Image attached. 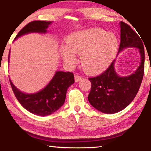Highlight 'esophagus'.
I'll return each instance as SVG.
<instances>
[{
  "mask_svg": "<svg viewBox=\"0 0 151 151\" xmlns=\"http://www.w3.org/2000/svg\"><path fill=\"white\" fill-rule=\"evenodd\" d=\"M81 79H82V77L79 76L78 74H75V76H74V80H75V82H79V81L81 80Z\"/></svg>",
  "mask_w": 151,
  "mask_h": 151,
  "instance_id": "esophagus-1",
  "label": "esophagus"
}]
</instances>
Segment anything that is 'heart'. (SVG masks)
I'll list each match as a JSON object with an SVG mask.
<instances>
[{"label":"heart","mask_w":151,"mask_h":151,"mask_svg":"<svg viewBox=\"0 0 151 151\" xmlns=\"http://www.w3.org/2000/svg\"><path fill=\"white\" fill-rule=\"evenodd\" d=\"M67 47L62 50V58L67 65L77 62L76 54H81L83 69L89 74L105 70L115 58L119 41L115 34L101 28H91L74 32L67 40Z\"/></svg>","instance_id":"heart-1"}]
</instances>
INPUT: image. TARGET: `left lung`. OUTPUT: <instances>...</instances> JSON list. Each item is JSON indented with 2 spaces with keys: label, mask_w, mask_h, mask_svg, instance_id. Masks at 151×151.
<instances>
[{
  "label": "left lung",
  "mask_w": 151,
  "mask_h": 151,
  "mask_svg": "<svg viewBox=\"0 0 151 151\" xmlns=\"http://www.w3.org/2000/svg\"><path fill=\"white\" fill-rule=\"evenodd\" d=\"M119 25L121 43L118 54L126 48H137L141 61L137 70L129 76L121 77L117 74L115 60L101 75L89 78L91 87L88 100L93 108L104 114L117 113L131 103L138 93L144 72L145 52L141 38L125 22L121 21Z\"/></svg>",
  "instance_id": "1"
}]
</instances>
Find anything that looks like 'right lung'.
Here are the masks:
<instances>
[{
    "label": "right lung",
    "mask_w": 151,
    "mask_h": 151,
    "mask_svg": "<svg viewBox=\"0 0 151 151\" xmlns=\"http://www.w3.org/2000/svg\"><path fill=\"white\" fill-rule=\"evenodd\" d=\"M52 23L51 21L40 20L29 22L18 32L15 40L29 33L45 34ZM9 60L10 52L8 62ZM74 82V74L72 72L58 71L42 89L35 93H27L18 89L10 79L12 89L20 104L30 113L40 116L50 115L61 108L65 101L67 89Z\"/></svg>",
    "instance_id": "add662e5"
}]
</instances>
